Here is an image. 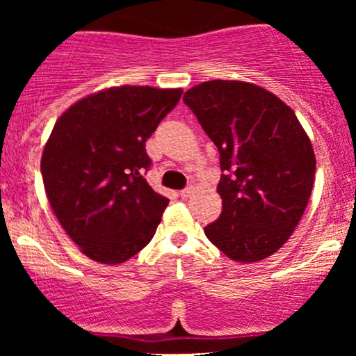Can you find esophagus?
I'll return each instance as SVG.
<instances>
[{
  "instance_id": "esophagus-1",
  "label": "esophagus",
  "mask_w": 356,
  "mask_h": 356,
  "mask_svg": "<svg viewBox=\"0 0 356 356\" xmlns=\"http://www.w3.org/2000/svg\"><path fill=\"white\" fill-rule=\"evenodd\" d=\"M192 194H194V187H186V189H182L181 192H179V195H181L182 199H187V197H191Z\"/></svg>"
}]
</instances>
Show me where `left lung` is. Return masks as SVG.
Returning <instances> with one entry per match:
<instances>
[{"label": "left lung", "instance_id": "obj_1", "mask_svg": "<svg viewBox=\"0 0 356 356\" xmlns=\"http://www.w3.org/2000/svg\"><path fill=\"white\" fill-rule=\"evenodd\" d=\"M219 150V219L204 227L227 257L256 263L293 234L314 181L312 142L295 112L257 85L211 80L184 93Z\"/></svg>", "mask_w": 356, "mask_h": 356}]
</instances>
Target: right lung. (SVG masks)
<instances>
[{
    "instance_id": "1",
    "label": "right lung",
    "mask_w": 356,
    "mask_h": 356,
    "mask_svg": "<svg viewBox=\"0 0 356 356\" xmlns=\"http://www.w3.org/2000/svg\"><path fill=\"white\" fill-rule=\"evenodd\" d=\"M181 88L112 87L56 120L42 155L47 197L61 227L90 259L118 264L142 251L169 199L144 175L145 140L181 100Z\"/></svg>"
}]
</instances>
